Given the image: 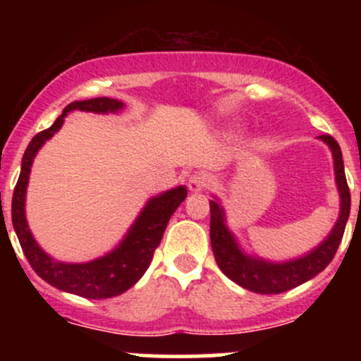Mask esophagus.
<instances>
[{
    "label": "esophagus",
    "mask_w": 361,
    "mask_h": 361,
    "mask_svg": "<svg viewBox=\"0 0 361 361\" xmlns=\"http://www.w3.org/2000/svg\"><path fill=\"white\" fill-rule=\"evenodd\" d=\"M207 185H209V178L206 176L204 173H194L190 174V178H188V190L190 192H202L206 190Z\"/></svg>",
    "instance_id": "obj_1"
}]
</instances>
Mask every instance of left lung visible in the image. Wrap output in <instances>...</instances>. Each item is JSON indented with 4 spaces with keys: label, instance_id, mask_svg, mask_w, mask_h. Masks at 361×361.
I'll return each mask as SVG.
<instances>
[{
    "label": "left lung",
    "instance_id": "1",
    "mask_svg": "<svg viewBox=\"0 0 361 361\" xmlns=\"http://www.w3.org/2000/svg\"><path fill=\"white\" fill-rule=\"evenodd\" d=\"M322 137L334 154V166H336V180L338 192H341V214L330 232L329 238L322 243L312 253L298 258V260L285 262V264H271V262L257 260L241 253L235 245L234 238L225 227L224 209L216 202L211 201V248H213L214 260L228 279L238 283L243 288L255 293L276 295L288 292L295 286L309 281L316 274L323 271L336 257V251L344 235L345 221H348L349 209H351V194H349L348 181H345L344 162H342L341 147L330 134H323Z\"/></svg>",
    "mask_w": 361,
    "mask_h": 361
}]
</instances>
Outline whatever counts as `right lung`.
Segmentation results:
<instances>
[{
	"label": "right lung",
	"instance_id": "1",
	"mask_svg": "<svg viewBox=\"0 0 361 361\" xmlns=\"http://www.w3.org/2000/svg\"><path fill=\"white\" fill-rule=\"evenodd\" d=\"M123 104L120 101L111 99V97H94V99L75 101V103L68 104L63 115L54 122V126L36 134L31 143L27 145L23 157L20 176L17 180L16 188H13L12 224L17 238H19L20 248H23L32 271L49 285L56 286L63 292L75 293L85 298L116 297V295L127 292L134 283L140 281V278L145 274L152 258H154L155 250L160 245V239H162L171 214L187 197V188L178 187L152 199L143 209V213L140 214L136 224L133 225L127 238L122 241V245L113 250L111 253H108L106 257L97 258L89 264L56 262L49 255L43 253L42 248L36 245L27 228L24 214L25 187H27L29 171H31V164L36 152L61 129L68 111L80 110L106 113L120 110Z\"/></svg>",
	"mask_w": 361,
	"mask_h": 361
}]
</instances>
